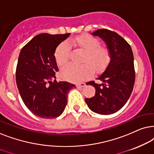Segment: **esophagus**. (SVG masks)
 Wrapping results in <instances>:
<instances>
[{"label":"esophagus","instance_id":"34e87169","mask_svg":"<svg viewBox=\"0 0 154 154\" xmlns=\"http://www.w3.org/2000/svg\"><path fill=\"white\" fill-rule=\"evenodd\" d=\"M86 86V84L84 83V82H81V83H79L77 84V87L78 88H82V87H84Z\"/></svg>","mask_w":154,"mask_h":154}]
</instances>
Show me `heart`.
Instances as JSON below:
<instances>
[{"mask_svg":"<svg viewBox=\"0 0 154 154\" xmlns=\"http://www.w3.org/2000/svg\"><path fill=\"white\" fill-rule=\"evenodd\" d=\"M72 45L86 52L84 58L85 64L77 65L69 63L61 70V75L65 79L72 82H79L87 79L96 71H101L109 63L111 53L107 46H101V42L94 36H82L69 41ZM55 59L57 64L63 66L66 64L70 56V47L67 42L58 45L55 51Z\"/></svg>","mask_w":154,"mask_h":154,"instance_id":"heart-1","label":"heart"}]
</instances>
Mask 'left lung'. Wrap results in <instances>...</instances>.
I'll use <instances>...</instances> for the list:
<instances>
[{
    "instance_id": "1",
    "label": "left lung",
    "mask_w": 154,
    "mask_h": 154,
    "mask_svg": "<svg viewBox=\"0 0 154 154\" xmlns=\"http://www.w3.org/2000/svg\"><path fill=\"white\" fill-rule=\"evenodd\" d=\"M91 34L104 41L110 51L111 59L106 70L98 77L101 84L87 82L95 87L96 94L85 98V102L94 112L112 114L123 107L132 94L135 81L133 53L130 44L116 32L101 29Z\"/></svg>"
}]
</instances>
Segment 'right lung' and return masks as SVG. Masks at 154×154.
Returning a JSON list of instances; mask_svg holds the SVG:
<instances>
[{
  "label": "right lung",
  "mask_w": 154,
  "mask_h": 154,
  "mask_svg": "<svg viewBox=\"0 0 154 154\" xmlns=\"http://www.w3.org/2000/svg\"><path fill=\"white\" fill-rule=\"evenodd\" d=\"M38 34L20 53L16 83L26 108L42 118H56L64 111L67 93L75 85L56 80L58 71L54 53L59 44L69 36Z\"/></svg>",
  "instance_id": "1"
}]
</instances>
